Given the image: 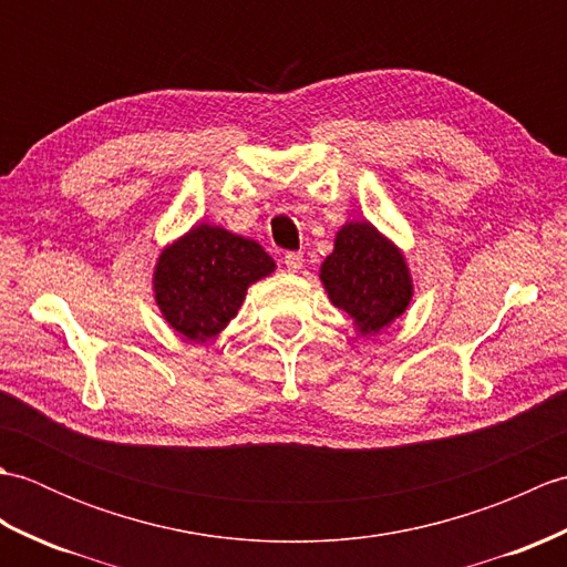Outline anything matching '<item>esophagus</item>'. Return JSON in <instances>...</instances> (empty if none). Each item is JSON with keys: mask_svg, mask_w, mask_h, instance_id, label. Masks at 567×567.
<instances>
[{"mask_svg": "<svg viewBox=\"0 0 567 567\" xmlns=\"http://www.w3.org/2000/svg\"><path fill=\"white\" fill-rule=\"evenodd\" d=\"M282 262H285V268L290 270V272H297V270H302V262H305V252L302 250H287L285 256H282Z\"/></svg>", "mask_w": 567, "mask_h": 567, "instance_id": "1", "label": "esophagus"}]
</instances>
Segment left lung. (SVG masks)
<instances>
[{"mask_svg": "<svg viewBox=\"0 0 567 567\" xmlns=\"http://www.w3.org/2000/svg\"><path fill=\"white\" fill-rule=\"evenodd\" d=\"M319 277L331 302L363 336L402 317L414 292L404 256L368 221H351L336 234Z\"/></svg>", "mask_w": 567, "mask_h": 567, "instance_id": "1", "label": "left lung"}]
</instances>
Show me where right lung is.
Segmentation results:
<instances>
[{
  "label": "right lung",
  "instance_id": "obj_1",
  "mask_svg": "<svg viewBox=\"0 0 567 567\" xmlns=\"http://www.w3.org/2000/svg\"><path fill=\"white\" fill-rule=\"evenodd\" d=\"M272 270L275 260L256 240L199 224L161 252L155 302L177 333L204 343L236 317L248 285Z\"/></svg>",
  "mask_w": 567,
  "mask_h": 567
}]
</instances>
